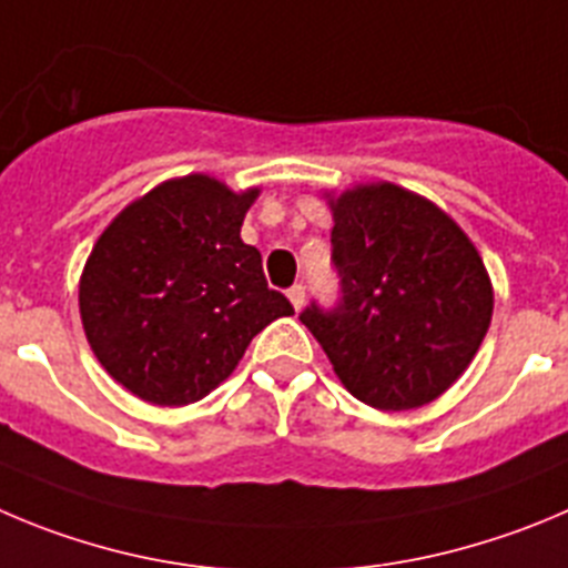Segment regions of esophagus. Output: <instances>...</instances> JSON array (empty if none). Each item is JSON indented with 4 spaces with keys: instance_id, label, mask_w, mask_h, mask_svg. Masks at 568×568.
Listing matches in <instances>:
<instances>
[{
    "instance_id": "esophagus-1",
    "label": "esophagus",
    "mask_w": 568,
    "mask_h": 568,
    "mask_svg": "<svg viewBox=\"0 0 568 568\" xmlns=\"http://www.w3.org/2000/svg\"><path fill=\"white\" fill-rule=\"evenodd\" d=\"M288 300H291V305H294V311H300L302 305H305V288H302V285H291Z\"/></svg>"
}]
</instances>
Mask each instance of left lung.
Wrapping results in <instances>:
<instances>
[{
    "label": "left lung",
    "mask_w": 568,
    "mask_h": 568,
    "mask_svg": "<svg viewBox=\"0 0 568 568\" xmlns=\"http://www.w3.org/2000/svg\"><path fill=\"white\" fill-rule=\"evenodd\" d=\"M342 302L302 311L333 373L362 404L406 412L437 400L490 327L493 285L463 226L392 182L327 193Z\"/></svg>",
    "instance_id": "8db88e82"
}]
</instances>
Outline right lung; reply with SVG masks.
Wrapping results in <instances>:
<instances>
[{"mask_svg": "<svg viewBox=\"0 0 568 568\" xmlns=\"http://www.w3.org/2000/svg\"><path fill=\"white\" fill-rule=\"evenodd\" d=\"M257 195L206 173L168 179L92 246L78 285L83 333L105 373L145 404L201 400L263 327L294 314L241 241Z\"/></svg>", "mask_w": 568, "mask_h": 568, "instance_id": "obj_1", "label": "right lung"}]
</instances>
